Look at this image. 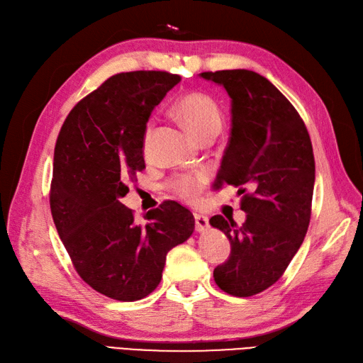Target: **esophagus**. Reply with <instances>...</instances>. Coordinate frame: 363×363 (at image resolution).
<instances>
[{"instance_id":"esophagus-1","label":"esophagus","mask_w":363,"mask_h":363,"mask_svg":"<svg viewBox=\"0 0 363 363\" xmlns=\"http://www.w3.org/2000/svg\"><path fill=\"white\" fill-rule=\"evenodd\" d=\"M195 228L199 233H204L207 232L208 228H211V224H208V218L200 213H195Z\"/></svg>"}]
</instances>
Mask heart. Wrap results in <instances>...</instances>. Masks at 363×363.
<instances>
[{"mask_svg": "<svg viewBox=\"0 0 363 363\" xmlns=\"http://www.w3.org/2000/svg\"><path fill=\"white\" fill-rule=\"evenodd\" d=\"M174 112L189 127L192 133L200 140L216 136L223 127V115L216 101L212 96H208L201 92H191L186 94L174 106ZM152 133V123L147 124L145 136H144V147L148 148L150 139ZM206 174L199 172L195 175H183L177 180H174L172 188L179 195L184 199H195L201 191L203 184L206 183Z\"/></svg>", "mask_w": 363, "mask_h": 363, "instance_id": "1", "label": "heart"}]
</instances>
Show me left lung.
<instances>
[{
	"instance_id": "8db88e82",
	"label": "left lung",
	"mask_w": 363,
	"mask_h": 363,
	"mask_svg": "<svg viewBox=\"0 0 363 363\" xmlns=\"http://www.w3.org/2000/svg\"><path fill=\"white\" fill-rule=\"evenodd\" d=\"M200 77L223 86L232 104V133L216 182L252 192L238 191L245 194L242 225L221 215L211 219L232 248L213 279L230 295L251 296L281 277L304 240L315 184L312 142L298 112L265 77L248 69Z\"/></svg>"
}]
</instances>
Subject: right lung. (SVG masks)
Returning a JSON list of instances; mask_svg holds the SVG:
<instances>
[{"label":"right lung","instance_id":"right-lung-1","mask_svg":"<svg viewBox=\"0 0 363 363\" xmlns=\"http://www.w3.org/2000/svg\"><path fill=\"white\" fill-rule=\"evenodd\" d=\"M180 80L162 71L111 77L69 112L54 148V224L80 277L108 298L151 294L168 251L194 233V215L179 203L147 212L144 225L121 203L145 168L151 112Z\"/></svg>","mask_w":363,"mask_h":363}]
</instances>
